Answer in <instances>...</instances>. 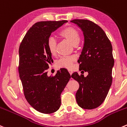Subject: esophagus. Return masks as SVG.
<instances>
[{
	"mask_svg": "<svg viewBox=\"0 0 127 127\" xmlns=\"http://www.w3.org/2000/svg\"><path fill=\"white\" fill-rule=\"evenodd\" d=\"M68 71H69V72L70 75H71V74H72V70H68Z\"/></svg>",
	"mask_w": 127,
	"mask_h": 127,
	"instance_id": "34e87169",
	"label": "esophagus"
}]
</instances>
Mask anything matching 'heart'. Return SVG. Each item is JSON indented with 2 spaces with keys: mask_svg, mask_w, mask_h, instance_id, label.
I'll use <instances>...</instances> for the list:
<instances>
[{
  "mask_svg": "<svg viewBox=\"0 0 127 127\" xmlns=\"http://www.w3.org/2000/svg\"><path fill=\"white\" fill-rule=\"evenodd\" d=\"M60 36L66 39L71 45L76 46L80 42V35L78 31L72 27H67L63 30L60 33ZM47 47L50 54L55 55L56 52V41L54 38L50 37L47 41ZM75 58L73 56L61 58L57 63L58 67L71 69L72 67Z\"/></svg>",
  "mask_w": 127,
  "mask_h": 127,
  "instance_id": "obj_1",
  "label": "heart"
}]
</instances>
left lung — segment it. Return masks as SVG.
Segmentation results:
<instances>
[{
  "instance_id": "obj_1",
  "label": "left lung",
  "mask_w": 127,
  "mask_h": 127,
  "mask_svg": "<svg viewBox=\"0 0 127 127\" xmlns=\"http://www.w3.org/2000/svg\"><path fill=\"white\" fill-rule=\"evenodd\" d=\"M71 22L83 33L84 42L77 62L80 71L88 72L86 77L77 72L71 75L79 84L76 101L84 109H95L104 101L112 85L114 66L112 46L104 30L94 22L78 19Z\"/></svg>"
}]
</instances>
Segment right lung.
<instances>
[{
  "mask_svg": "<svg viewBox=\"0 0 127 127\" xmlns=\"http://www.w3.org/2000/svg\"><path fill=\"white\" fill-rule=\"evenodd\" d=\"M67 20L39 22L31 27L19 47V77L30 105L43 114H51L61 106V94L71 78L64 68L48 76V64L53 62L47 47L51 34Z\"/></svg>",
  "mask_w": 127,
  "mask_h": 127,
  "instance_id": "obj_1",
  "label": "right lung"
}]
</instances>
